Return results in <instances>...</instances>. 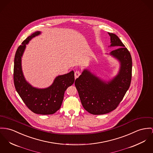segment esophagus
Here are the masks:
<instances>
[{"instance_id":"esophagus-1","label":"esophagus","mask_w":153,"mask_h":153,"mask_svg":"<svg viewBox=\"0 0 153 153\" xmlns=\"http://www.w3.org/2000/svg\"><path fill=\"white\" fill-rule=\"evenodd\" d=\"M80 75V71H76L74 72V77H75V79L78 78Z\"/></svg>"}]
</instances>
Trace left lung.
Wrapping results in <instances>:
<instances>
[{"label": "left lung", "instance_id": "1", "mask_svg": "<svg viewBox=\"0 0 153 153\" xmlns=\"http://www.w3.org/2000/svg\"><path fill=\"white\" fill-rule=\"evenodd\" d=\"M111 44L117 48L106 54L119 64L117 74L108 80L101 79L89 69H84L75 86L84 108L93 115L108 114L115 109L128 90L131 79L132 60L129 51L118 36L108 33Z\"/></svg>", "mask_w": 153, "mask_h": 153}]
</instances>
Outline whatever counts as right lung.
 <instances>
[{
	"instance_id": "add662e5",
	"label": "right lung",
	"mask_w": 153,
	"mask_h": 153,
	"mask_svg": "<svg viewBox=\"0 0 153 153\" xmlns=\"http://www.w3.org/2000/svg\"><path fill=\"white\" fill-rule=\"evenodd\" d=\"M41 34L36 31L28 36L18 48L14 62V83L16 90L25 104L34 113L41 115H51L59 110L62 105L66 89L74 82V73L56 76L52 84L44 88L33 86L24 76L22 58L26 45L36 36Z\"/></svg>"
}]
</instances>
